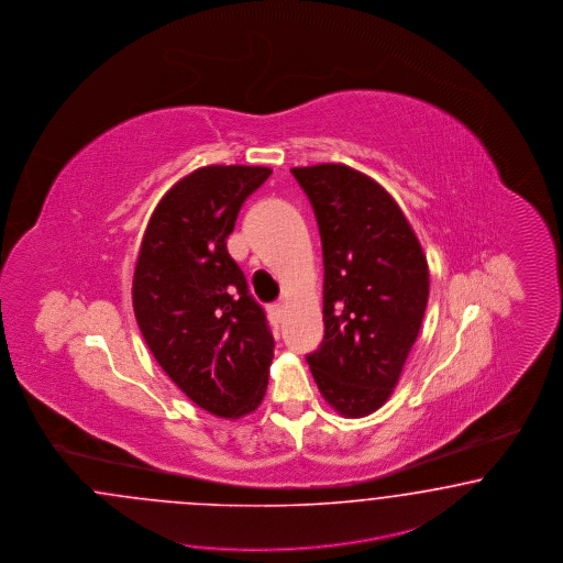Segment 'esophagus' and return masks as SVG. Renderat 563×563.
<instances>
[{
    "mask_svg": "<svg viewBox=\"0 0 563 563\" xmlns=\"http://www.w3.org/2000/svg\"><path fill=\"white\" fill-rule=\"evenodd\" d=\"M284 312H286V309H284V305H279V302L269 307V317H272L275 323H282V319H284Z\"/></svg>",
    "mask_w": 563,
    "mask_h": 563,
    "instance_id": "esophagus-1",
    "label": "esophagus"
}]
</instances>
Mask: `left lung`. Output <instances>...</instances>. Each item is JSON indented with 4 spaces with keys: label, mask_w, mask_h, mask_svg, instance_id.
Here are the masks:
<instances>
[{
    "label": "left lung",
    "mask_w": 563,
    "mask_h": 563,
    "mask_svg": "<svg viewBox=\"0 0 563 563\" xmlns=\"http://www.w3.org/2000/svg\"><path fill=\"white\" fill-rule=\"evenodd\" d=\"M323 244L325 335L307 356L331 408L379 410L398 385L429 300V265L382 184L342 164L291 167Z\"/></svg>",
    "instance_id": "1"
}]
</instances>
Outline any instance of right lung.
Listing matches in <instances>:
<instances>
[{"mask_svg": "<svg viewBox=\"0 0 563 563\" xmlns=\"http://www.w3.org/2000/svg\"><path fill=\"white\" fill-rule=\"evenodd\" d=\"M269 167L207 165L176 181L148 219L132 279L136 323L167 377L219 418L267 391L273 335L225 240Z\"/></svg>", "mask_w": 563, "mask_h": 563, "instance_id": "obj_1", "label": "right lung"}]
</instances>
